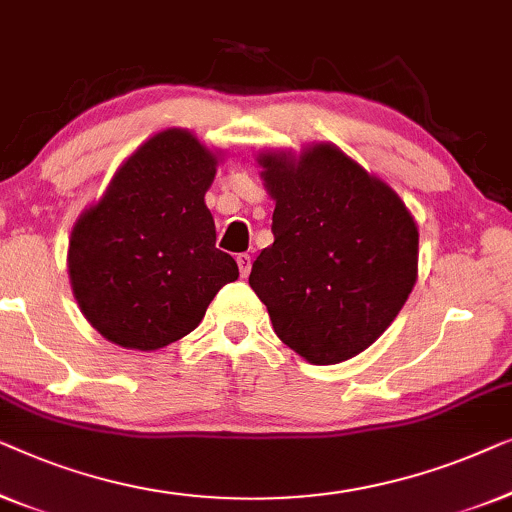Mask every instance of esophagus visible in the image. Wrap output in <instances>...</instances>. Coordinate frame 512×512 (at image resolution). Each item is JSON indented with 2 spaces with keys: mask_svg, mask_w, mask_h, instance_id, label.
I'll use <instances>...</instances> for the list:
<instances>
[{
  "mask_svg": "<svg viewBox=\"0 0 512 512\" xmlns=\"http://www.w3.org/2000/svg\"><path fill=\"white\" fill-rule=\"evenodd\" d=\"M236 264H239V271H241V276L246 278L248 273H250V255H248V253H241L239 257H236Z\"/></svg>",
  "mask_w": 512,
  "mask_h": 512,
  "instance_id": "esophagus-1",
  "label": "esophagus"
}]
</instances>
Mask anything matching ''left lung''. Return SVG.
<instances>
[{
  "label": "left lung",
  "mask_w": 512,
  "mask_h": 512,
  "mask_svg": "<svg viewBox=\"0 0 512 512\" xmlns=\"http://www.w3.org/2000/svg\"><path fill=\"white\" fill-rule=\"evenodd\" d=\"M273 243L248 283L273 331L311 364H338L392 325L417 278V227L390 185L331 143L262 155Z\"/></svg>",
  "instance_id": "obj_1"
}]
</instances>
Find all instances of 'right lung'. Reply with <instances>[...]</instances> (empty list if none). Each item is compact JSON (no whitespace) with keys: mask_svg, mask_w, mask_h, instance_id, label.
Listing matches in <instances>:
<instances>
[{"mask_svg":"<svg viewBox=\"0 0 512 512\" xmlns=\"http://www.w3.org/2000/svg\"><path fill=\"white\" fill-rule=\"evenodd\" d=\"M215 155L190 132L148 139L78 218L69 278L92 327L132 350H157L199 325L222 285L239 278L215 248L204 194Z\"/></svg>","mask_w":512,"mask_h":512,"instance_id":"right-lung-1","label":"right lung"}]
</instances>
